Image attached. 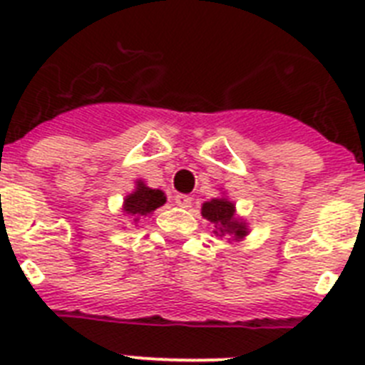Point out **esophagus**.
I'll return each mask as SVG.
<instances>
[{
	"label": "esophagus",
	"mask_w": 365,
	"mask_h": 365,
	"mask_svg": "<svg viewBox=\"0 0 365 365\" xmlns=\"http://www.w3.org/2000/svg\"><path fill=\"white\" fill-rule=\"evenodd\" d=\"M174 202H176V206H180V207H191L192 198L189 197V195H182V192H180V195H176V197H174Z\"/></svg>",
	"instance_id": "obj_1"
}]
</instances>
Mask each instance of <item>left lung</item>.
<instances>
[{"label": "left lung", "mask_w": 365, "mask_h": 365, "mask_svg": "<svg viewBox=\"0 0 365 365\" xmlns=\"http://www.w3.org/2000/svg\"><path fill=\"white\" fill-rule=\"evenodd\" d=\"M202 217L215 225V234L220 235V237L228 235V237H234V241H240L249 234L247 222L235 219L234 202H230L225 197L211 198L210 202H204Z\"/></svg>", "instance_id": "1"}]
</instances>
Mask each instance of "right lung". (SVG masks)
<instances>
[{
    "instance_id": "1",
    "label": "right lung",
    "mask_w": 365,
    "mask_h": 365,
    "mask_svg": "<svg viewBox=\"0 0 365 365\" xmlns=\"http://www.w3.org/2000/svg\"><path fill=\"white\" fill-rule=\"evenodd\" d=\"M167 202L163 191L159 189L146 187L143 182H137L135 191L130 192L124 200V213L133 219V222H139L143 217H148L152 211L161 207Z\"/></svg>"
}]
</instances>
